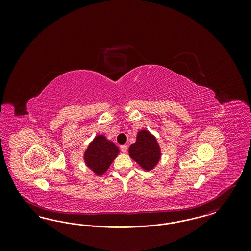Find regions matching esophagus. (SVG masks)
I'll return each instance as SVG.
<instances>
[{
    "mask_svg": "<svg viewBox=\"0 0 251 251\" xmlns=\"http://www.w3.org/2000/svg\"><path fill=\"white\" fill-rule=\"evenodd\" d=\"M127 149H128V147H127L126 145H121V146H120V150H121V151L124 152V153L127 151Z\"/></svg>",
    "mask_w": 251,
    "mask_h": 251,
    "instance_id": "esophagus-1",
    "label": "esophagus"
}]
</instances>
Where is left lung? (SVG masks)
I'll use <instances>...</instances> for the list:
<instances>
[{
    "label": "left lung",
    "instance_id": "obj_1",
    "mask_svg": "<svg viewBox=\"0 0 251 251\" xmlns=\"http://www.w3.org/2000/svg\"><path fill=\"white\" fill-rule=\"evenodd\" d=\"M129 153L145 170H151L161 157L160 147L155 137L145 130L138 132L136 142L129 148Z\"/></svg>",
    "mask_w": 251,
    "mask_h": 251
}]
</instances>
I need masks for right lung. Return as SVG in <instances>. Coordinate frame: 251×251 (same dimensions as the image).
Segmentation results:
<instances>
[{
    "instance_id": "obj_1",
    "label": "right lung",
    "mask_w": 251,
    "mask_h": 251,
    "mask_svg": "<svg viewBox=\"0 0 251 251\" xmlns=\"http://www.w3.org/2000/svg\"><path fill=\"white\" fill-rule=\"evenodd\" d=\"M120 152L119 148L103 135H98L84 152L86 166L97 175H102Z\"/></svg>"
}]
</instances>
